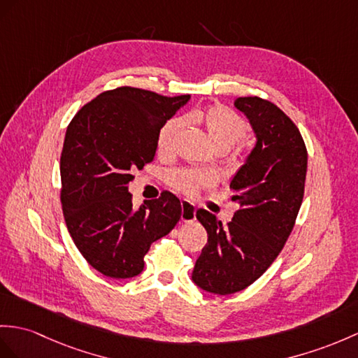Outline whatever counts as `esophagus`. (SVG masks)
Masks as SVG:
<instances>
[{"mask_svg": "<svg viewBox=\"0 0 358 358\" xmlns=\"http://www.w3.org/2000/svg\"><path fill=\"white\" fill-rule=\"evenodd\" d=\"M180 220L182 222H193L196 219V208L188 200H182L180 202Z\"/></svg>", "mask_w": 358, "mask_h": 358, "instance_id": "34e87169", "label": "esophagus"}]
</instances>
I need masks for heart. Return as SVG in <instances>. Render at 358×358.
<instances>
[{"label": "heart", "instance_id": "heart-1", "mask_svg": "<svg viewBox=\"0 0 358 358\" xmlns=\"http://www.w3.org/2000/svg\"><path fill=\"white\" fill-rule=\"evenodd\" d=\"M187 123L197 124L205 134L208 143L217 153L228 152L248 134V123L238 113L222 104H214L205 109H196L182 118H170L165 121L158 134V153L170 155L179 135ZM169 182L173 188L188 196H194L199 189L214 184V176L205 170H178L169 174Z\"/></svg>", "mask_w": 358, "mask_h": 358}]
</instances>
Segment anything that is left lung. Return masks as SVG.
Returning <instances> with one entry per match:
<instances>
[{
    "label": "left lung",
    "mask_w": 358,
    "mask_h": 358,
    "mask_svg": "<svg viewBox=\"0 0 358 358\" xmlns=\"http://www.w3.org/2000/svg\"><path fill=\"white\" fill-rule=\"evenodd\" d=\"M234 106L248 117L257 144L232 178V220L222 224L206 209L197 220L208 243L197 258L193 281L214 294H232L255 282L280 255L303 199L307 147L299 129L268 100L238 97Z\"/></svg>",
    "instance_id": "obj_1"
}]
</instances>
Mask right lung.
<instances>
[{
    "instance_id": "add662e5",
    "label": "right lung",
    "mask_w": 358,
    "mask_h": 358,
    "mask_svg": "<svg viewBox=\"0 0 358 358\" xmlns=\"http://www.w3.org/2000/svg\"><path fill=\"white\" fill-rule=\"evenodd\" d=\"M188 100L121 86L86 103L66 129L60 155L65 223L83 258L104 276L141 273L152 243L180 220V202L170 191L134 209L127 185L134 170L153 161L159 129Z\"/></svg>"
}]
</instances>
